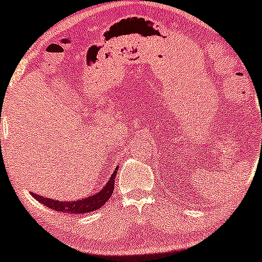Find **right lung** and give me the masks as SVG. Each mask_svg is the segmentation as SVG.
Instances as JSON below:
<instances>
[{"instance_id":"add662e5","label":"right lung","mask_w":262,"mask_h":262,"mask_svg":"<svg viewBox=\"0 0 262 262\" xmlns=\"http://www.w3.org/2000/svg\"><path fill=\"white\" fill-rule=\"evenodd\" d=\"M118 166L115 169L113 174L110 178L108 183L103 187V189H101L98 193H96L94 195H90L84 199H78V201H72V202H61V201H55V199L50 198H44V196L39 195V194L31 193V195L34 196L36 201H39L40 203H42L44 206L49 207V208L54 209V211L63 212V213H73V214H82V213H90L96 211V209L101 208L110 198H111L113 189H115V178L117 174Z\"/></svg>"}]
</instances>
